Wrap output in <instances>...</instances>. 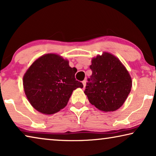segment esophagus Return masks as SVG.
<instances>
[{"instance_id": "obj_1", "label": "esophagus", "mask_w": 156, "mask_h": 156, "mask_svg": "<svg viewBox=\"0 0 156 156\" xmlns=\"http://www.w3.org/2000/svg\"><path fill=\"white\" fill-rule=\"evenodd\" d=\"M83 86H84V87H85V85H86V80H84L83 81Z\"/></svg>"}]
</instances>
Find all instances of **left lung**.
I'll list each match as a JSON object with an SVG mask.
<instances>
[{
	"instance_id": "obj_1",
	"label": "left lung",
	"mask_w": 156,
	"mask_h": 156,
	"mask_svg": "<svg viewBox=\"0 0 156 156\" xmlns=\"http://www.w3.org/2000/svg\"><path fill=\"white\" fill-rule=\"evenodd\" d=\"M90 68L92 73L84 91L89 101L102 111L117 110L131 90L128 71L117 57L108 52L93 58Z\"/></svg>"
}]
</instances>
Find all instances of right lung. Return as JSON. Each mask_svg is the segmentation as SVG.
I'll list each match as a JSON object with an SVG mask.
<instances>
[{
	"label": "right lung",
	"instance_id": "right-lung-1",
	"mask_svg": "<svg viewBox=\"0 0 156 156\" xmlns=\"http://www.w3.org/2000/svg\"><path fill=\"white\" fill-rule=\"evenodd\" d=\"M77 71L69 62L55 54L36 60L23 78V85L32 106L44 114H53L65 106L72 92L83 85L75 78Z\"/></svg>",
	"mask_w": 156,
	"mask_h": 156
}]
</instances>
